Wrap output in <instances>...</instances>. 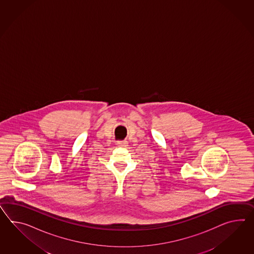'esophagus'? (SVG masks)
<instances>
[{
  "instance_id": "obj_1",
  "label": "esophagus",
  "mask_w": 254,
  "mask_h": 254,
  "mask_svg": "<svg viewBox=\"0 0 254 254\" xmlns=\"http://www.w3.org/2000/svg\"><path fill=\"white\" fill-rule=\"evenodd\" d=\"M118 146H121V147H126V146H127V141H126V140H120V141H118Z\"/></svg>"
}]
</instances>
